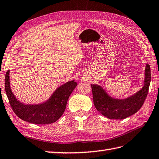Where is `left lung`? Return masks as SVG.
Returning a JSON list of instances; mask_svg holds the SVG:
<instances>
[{
	"instance_id": "obj_1",
	"label": "left lung",
	"mask_w": 159,
	"mask_h": 159,
	"mask_svg": "<svg viewBox=\"0 0 159 159\" xmlns=\"http://www.w3.org/2000/svg\"><path fill=\"white\" fill-rule=\"evenodd\" d=\"M151 81L150 66L146 64L143 87L126 99H115L108 95L98 84H91L93 99L96 109L102 115L109 119L122 120L136 113L146 99Z\"/></svg>"
}]
</instances>
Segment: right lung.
I'll return each mask as SVG.
<instances>
[{"label":"right lung","instance_id":"right-lung-1","mask_svg":"<svg viewBox=\"0 0 159 159\" xmlns=\"http://www.w3.org/2000/svg\"><path fill=\"white\" fill-rule=\"evenodd\" d=\"M10 84V70H7L5 75V90L15 114L24 121L39 125L51 124L60 118L66 107L68 98L77 85L74 80L70 81L57 89L45 102L25 104L17 100Z\"/></svg>","mask_w":159,"mask_h":159}]
</instances>
